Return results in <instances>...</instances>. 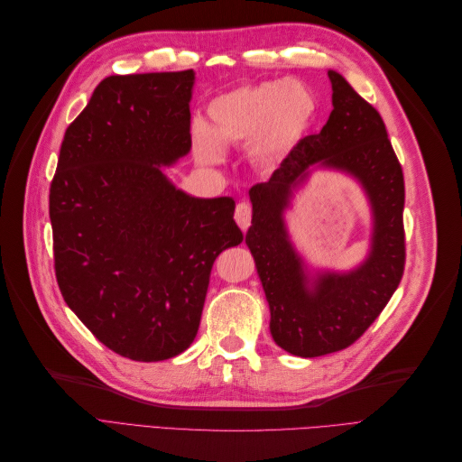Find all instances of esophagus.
I'll use <instances>...</instances> for the list:
<instances>
[{
  "label": "esophagus",
  "mask_w": 462,
  "mask_h": 462,
  "mask_svg": "<svg viewBox=\"0 0 462 462\" xmlns=\"http://www.w3.org/2000/svg\"><path fill=\"white\" fill-rule=\"evenodd\" d=\"M250 219H253V206L248 202H239L235 208V221L239 223V227L246 231L250 227Z\"/></svg>",
  "instance_id": "34e87169"
}]
</instances>
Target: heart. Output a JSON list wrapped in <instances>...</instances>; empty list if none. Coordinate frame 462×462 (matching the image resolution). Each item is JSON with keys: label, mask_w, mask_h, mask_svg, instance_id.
I'll list each match as a JSON object with an SVG mask.
<instances>
[{"label": "heart", "mask_w": 462, "mask_h": 462, "mask_svg": "<svg viewBox=\"0 0 462 462\" xmlns=\"http://www.w3.org/2000/svg\"><path fill=\"white\" fill-rule=\"evenodd\" d=\"M316 96L300 82L263 80L216 96L208 106L209 129L194 125L192 148L200 163L223 160L221 143L248 144L260 163L282 162L310 131Z\"/></svg>", "instance_id": "1"}]
</instances>
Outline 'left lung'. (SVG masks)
I'll use <instances>...</instances> for the list:
<instances>
[{
	"label": "left lung",
	"mask_w": 462,
	"mask_h": 462,
	"mask_svg": "<svg viewBox=\"0 0 462 462\" xmlns=\"http://www.w3.org/2000/svg\"><path fill=\"white\" fill-rule=\"evenodd\" d=\"M333 109L318 134L304 136L268 183L250 189L253 226L246 245L270 304V331L287 353L314 358L362 337L382 314L404 272V179L382 116L335 71H328ZM316 162L356 176L374 214L369 258L346 274H319L309 286L284 229L291 190Z\"/></svg>",
	"instance_id": "8db88e82"
}]
</instances>
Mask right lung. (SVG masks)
<instances>
[{
  "instance_id": "1",
  "label": "right lung",
  "mask_w": 462,
  "mask_h": 462,
  "mask_svg": "<svg viewBox=\"0 0 462 462\" xmlns=\"http://www.w3.org/2000/svg\"><path fill=\"white\" fill-rule=\"evenodd\" d=\"M192 85V69L104 79L67 127L50 187L67 306L138 362L187 351L216 258L243 243L233 199L189 197L162 171L190 150Z\"/></svg>"
}]
</instances>
